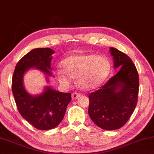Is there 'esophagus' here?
Returning <instances> with one entry per match:
<instances>
[{"mask_svg":"<svg viewBox=\"0 0 154 154\" xmlns=\"http://www.w3.org/2000/svg\"><path fill=\"white\" fill-rule=\"evenodd\" d=\"M80 96H81V94H79V93L75 92L72 94V100H75V99H77V98H79Z\"/></svg>","mask_w":154,"mask_h":154,"instance_id":"1","label":"esophagus"}]
</instances>
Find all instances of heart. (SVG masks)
<instances>
[{
    "label": "heart",
    "mask_w": 154,
    "mask_h": 154,
    "mask_svg": "<svg viewBox=\"0 0 154 154\" xmlns=\"http://www.w3.org/2000/svg\"><path fill=\"white\" fill-rule=\"evenodd\" d=\"M63 68L56 69L55 74L60 84L68 87L76 78L77 86L89 91L99 86L109 74L111 65L102 56L80 54L69 56L62 62Z\"/></svg>",
    "instance_id": "b5f03b06"
}]
</instances>
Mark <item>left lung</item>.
<instances>
[{"label": "left lung", "instance_id": "8db88e82", "mask_svg": "<svg viewBox=\"0 0 154 154\" xmlns=\"http://www.w3.org/2000/svg\"><path fill=\"white\" fill-rule=\"evenodd\" d=\"M114 68H120L105 85L88 95V113L102 129L112 131L123 126L137 105L139 76L135 66L126 54L110 47Z\"/></svg>", "mask_w": 154, "mask_h": 154}]
</instances>
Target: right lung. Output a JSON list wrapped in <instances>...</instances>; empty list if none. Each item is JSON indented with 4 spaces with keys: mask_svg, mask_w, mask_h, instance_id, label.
Instances as JSON below:
<instances>
[{
    "mask_svg": "<svg viewBox=\"0 0 154 154\" xmlns=\"http://www.w3.org/2000/svg\"><path fill=\"white\" fill-rule=\"evenodd\" d=\"M54 53L50 48L33 49L17 63L12 76V90L19 113L33 127L42 131L52 129L61 122L72 100L71 94L45 86L42 94L32 96L23 86V75L30 69L36 68L46 76H52L50 70Z\"/></svg>",
    "mask_w": 154,
    "mask_h": 154,
    "instance_id": "obj_1",
    "label": "right lung"
}]
</instances>
